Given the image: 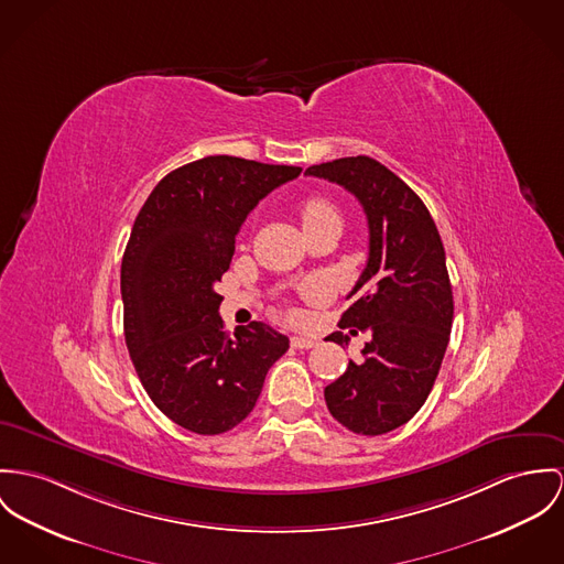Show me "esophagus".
Here are the masks:
<instances>
[{
    "instance_id": "1",
    "label": "esophagus",
    "mask_w": 564,
    "mask_h": 564,
    "mask_svg": "<svg viewBox=\"0 0 564 564\" xmlns=\"http://www.w3.org/2000/svg\"><path fill=\"white\" fill-rule=\"evenodd\" d=\"M317 346L315 339H306V337H292V347L294 349H311V347Z\"/></svg>"
}]
</instances>
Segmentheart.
Listing matches in <instances>:
<instances>
[{
    "mask_svg": "<svg viewBox=\"0 0 564 564\" xmlns=\"http://www.w3.org/2000/svg\"><path fill=\"white\" fill-rule=\"evenodd\" d=\"M330 218L341 220L337 208L328 199H324V197H308L303 206H301V220H303L304 229H308V227H313L317 223L330 220ZM292 315L296 317V313H292Z\"/></svg>",
    "mask_w": 564,
    "mask_h": 564,
    "instance_id": "b5f03b06",
    "label": "heart"
}]
</instances>
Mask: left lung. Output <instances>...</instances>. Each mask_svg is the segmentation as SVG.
<instances>
[{
	"label": "left lung",
	"instance_id": "1",
	"mask_svg": "<svg viewBox=\"0 0 564 564\" xmlns=\"http://www.w3.org/2000/svg\"><path fill=\"white\" fill-rule=\"evenodd\" d=\"M362 206L369 260L339 328L369 330L362 360L324 389L330 414L354 434L382 435L408 423L434 389L453 324V290L434 218L421 197L382 163L347 156L308 167ZM328 341L344 346V333Z\"/></svg>",
	"mask_w": 564,
	"mask_h": 564
}]
</instances>
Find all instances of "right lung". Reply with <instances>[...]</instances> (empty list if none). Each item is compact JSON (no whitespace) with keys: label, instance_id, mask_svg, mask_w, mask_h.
I'll list each match as a JSON object with an SVG mask.
<instances>
[{"label":"right lung","instance_id":"1","mask_svg":"<svg viewBox=\"0 0 564 564\" xmlns=\"http://www.w3.org/2000/svg\"><path fill=\"white\" fill-rule=\"evenodd\" d=\"M301 172L206 156L165 175L134 218L120 276L130 360L154 405L193 434H225L242 423L268 369L290 347L263 322L229 337L215 283L245 218Z\"/></svg>","mask_w":564,"mask_h":564}]
</instances>
